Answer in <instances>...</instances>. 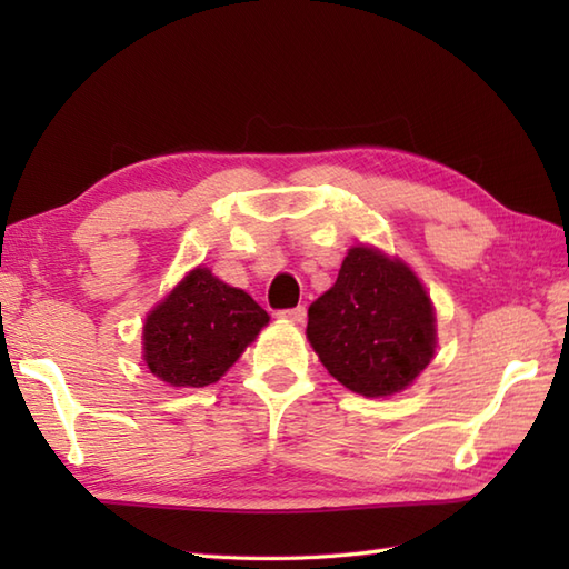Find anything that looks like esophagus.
Returning a JSON list of instances; mask_svg holds the SVG:
<instances>
[{
	"label": "esophagus",
	"mask_w": 569,
	"mask_h": 569,
	"mask_svg": "<svg viewBox=\"0 0 569 569\" xmlns=\"http://www.w3.org/2000/svg\"><path fill=\"white\" fill-rule=\"evenodd\" d=\"M278 318H283V320H288V322H303V320H306V308L298 306V308L278 310Z\"/></svg>",
	"instance_id": "34e87169"
}]
</instances>
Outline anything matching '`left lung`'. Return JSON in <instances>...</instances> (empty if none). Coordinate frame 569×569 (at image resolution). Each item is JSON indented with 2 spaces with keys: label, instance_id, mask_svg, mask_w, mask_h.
<instances>
[{
  "label": "left lung",
  "instance_id": "1",
  "mask_svg": "<svg viewBox=\"0 0 569 569\" xmlns=\"http://www.w3.org/2000/svg\"><path fill=\"white\" fill-rule=\"evenodd\" d=\"M308 340L349 391L391 396L432 359L430 298L406 263L355 247L335 286L308 308Z\"/></svg>",
  "mask_w": 569,
  "mask_h": 569
}]
</instances>
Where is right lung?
<instances>
[{"label": "right lung", "mask_w": 569, "mask_h": 569, "mask_svg": "<svg viewBox=\"0 0 569 569\" xmlns=\"http://www.w3.org/2000/svg\"><path fill=\"white\" fill-rule=\"evenodd\" d=\"M269 322L253 298L196 269L143 325V359L171 386L214 383Z\"/></svg>", "instance_id": "right-lung-1"}]
</instances>
